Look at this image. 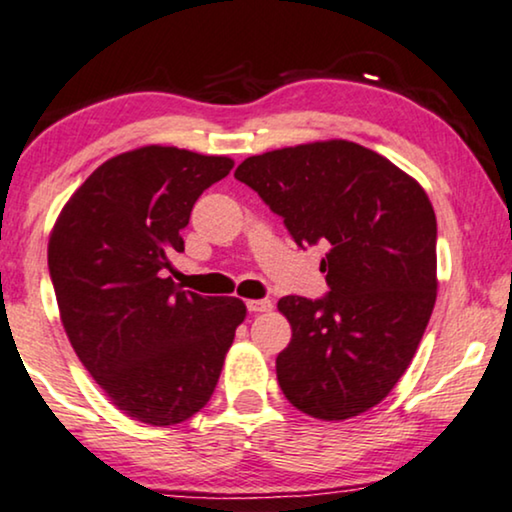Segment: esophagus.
Masks as SVG:
<instances>
[{"instance_id":"1","label":"esophagus","mask_w":512,"mask_h":512,"mask_svg":"<svg viewBox=\"0 0 512 512\" xmlns=\"http://www.w3.org/2000/svg\"><path fill=\"white\" fill-rule=\"evenodd\" d=\"M249 313H270L272 310V301L268 298H254V301H247Z\"/></svg>"}]
</instances>
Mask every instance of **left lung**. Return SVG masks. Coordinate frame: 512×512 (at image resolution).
<instances>
[{
	"mask_svg": "<svg viewBox=\"0 0 512 512\" xmlns=\"http://www.w3.org/2000/svg\"><path fill=\"white\" fill-rule=\"evenodd\" d=\"M237 181L284 218L298 247L327 242L329 294L284 296L277 355L287 400L322 421L360 416L414 360L437 298V221L416 178L360 143L315 141L247 157Z\"/></svg>",
	"mask_w": 512,
	"mask_h": 512,
	"instance_id": "1",
	"label": "left lung"
}]
</instances>
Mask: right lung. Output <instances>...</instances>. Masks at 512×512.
Returning <instances> with one entry per match:
<instances>
[{
    "label": "right lung",
    "mask_w": 512,
    "mask_h": 512,
    "mask_svg": "<svg viewBox=\"0 0 512 512\" xmlns=\"http://www.w3.org/2000/svg\"><path fill=\"white\" fill-rule=\"evenodd\" d=\"M232 167L174 145L122 152L72 192L51 228L49 272L70 345L108 400L148 426H176L211 400L247 317L240 298L164 277L197 197Z\"/></svg>",
    "instance_id": "1"
}]
</instances>
